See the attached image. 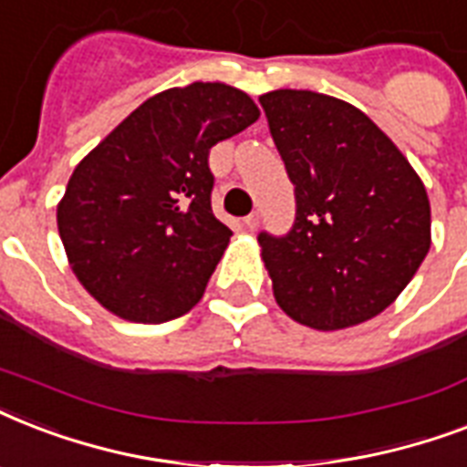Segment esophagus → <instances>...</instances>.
I'll return each instance as SVG.
<instances>
[{"mask_svg": "<svg viewBox=\"0 0 467 467\" xmlns=\"http://www.w3.org/2000/svg\"><path fill=\"white\" fill-rule=\"evenodd\" d=\"M244 227H247L249 233H254L256 227H259V213H249L247 218H244Z\"/></svg>", "mask_w": 467, "mask_h": 467, "instance_id": "obj_1", "label": "esophagus"}]
</instances>
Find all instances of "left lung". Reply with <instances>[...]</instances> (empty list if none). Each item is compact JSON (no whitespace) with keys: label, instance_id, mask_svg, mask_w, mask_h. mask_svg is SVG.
<instances>
[{"label":"left lung","instance_id":"obj_1","mask_svg":"<svg viewBox=\"0 0 467 467\" xmlns=\"http://www.w3.org/2000/svg\"><path fill=\"white\" fill-rule=\"evenodd\" d=\"M296 183V225L259 234L278 307L332 332L376 317L431 247V205L398 145L356 106L307 89L259 97Z\"/></svg>","mask_w":467,"mask_h":467}]
</instances>
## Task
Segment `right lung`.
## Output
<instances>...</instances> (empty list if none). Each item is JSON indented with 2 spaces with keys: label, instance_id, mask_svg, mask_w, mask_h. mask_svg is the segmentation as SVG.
I'll use <instances>...</instances> for the list:
<instances>
[{
  "label": "right lung",
  "instance_id": "add662e5",
  "mask_svg": "<svg viewBox=\"0 0 467 467\" xmlns=\"http://www.w3.org/2000/svg\"><path fill=\"white\" fill-rule=\"evenodd\" d=\"M237 87H171L123 119L69 176L57 230L69 269L116 317L160 325L203 298L230 244L208 152L259 119Z\"/></svg>",
  "mask_w": 467,
  "mask_h": 467
}]
</instances>
